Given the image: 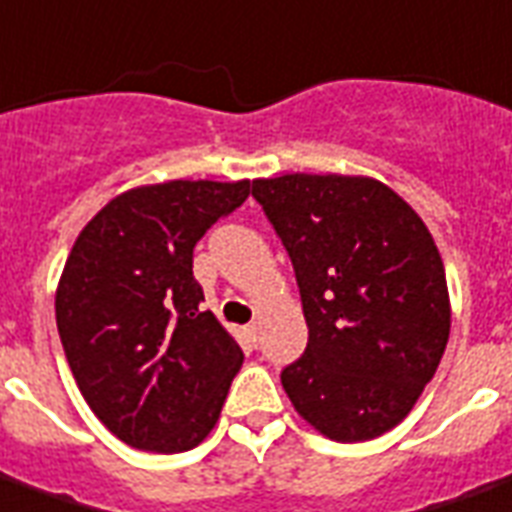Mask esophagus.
I'll return each instance as SVG.
<instances>
[{
    "instance_id": "esophagus-1",
    "label": "esophagus",
    "mask_w": 512,
    "mask_h": 512,
    "mask_svg": "<svg viewBox=\"0 0 512 512\" xmlns=\"http://www.w3.org/2000/svg\"><path fill=\"white\" fill-rule=\"evenodd\" d=\"M247 333H249V338H252V343H257V338H260V325H257V322L247 325Z\"/></svg>"
}]
</instances>
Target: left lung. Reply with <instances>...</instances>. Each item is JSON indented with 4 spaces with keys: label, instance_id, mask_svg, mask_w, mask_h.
<instances>
[{
    "label": "left lung",
    "instance_id": "1",
    "mask_svg": "<svg viewBox=\"0 0 512 512\" xmlns=\"http://www.w3.org/2000/svg\"><path fill=\"white\" fill-rule=\"evenodd\" d=\"M295 268L308 325L282 370L295 411L338 443L384 435L432 381L451 330L446 268L403 198L370 177L255 179Z\"/></svg>",
    "mask_w": 512,
    "mask_h": 512
}]
</instances>
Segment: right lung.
<instances>
[{
    "label": "right lung",
    "mask_w": 512,
    "mask_h": 512,
    "mask_svg": "<svg viewBox=\"0 0 512 512\" xmlns=\"http://www.w3.org/2000/svg\"><path fill=\"white\" fill-rule=\"evenodd\" d=\"M249 179H171L112 198L83 228L56 325L85 403L126 446L190 451L220 419L244 351L193 276V247L239 209Z\"/></svg>",
    "instance_id": "right-lung-1"
}]
</instances>
